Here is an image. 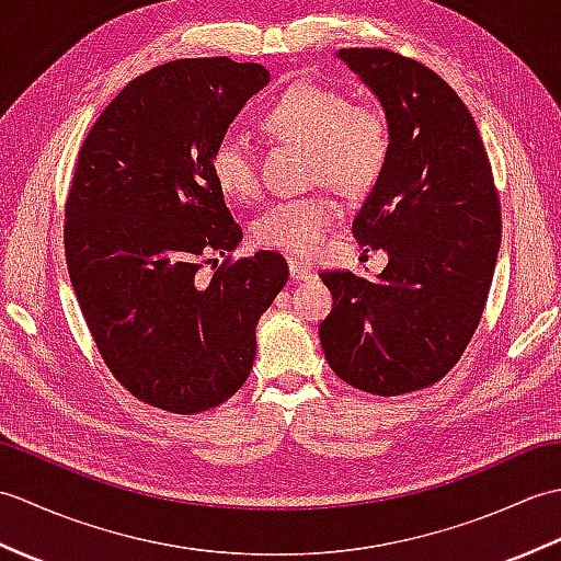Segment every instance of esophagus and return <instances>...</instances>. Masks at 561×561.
<instances>
[{"label": "esophagus", "instance_id": "esophagus-1", "mask_svg": "<svg viewBox=\"0 0 561 561\" xmlns=\"http://www.w3.org/2000/svg\"><path fill=\"white\" fill-rule=\"evenodd\" d=\"M289 274L294 282H301V279H308L313 274V270L306 265V262H296V260H289Z\"/></svg>", "mask_w": 561, "mask_h": 561}]
</instances>
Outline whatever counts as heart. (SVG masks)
Listing matches in <instances>:
<instances>
[{"instance_id": "obj_1", "label": "heart", "mask_w": 561, "mask_h": 561, "mask_svg": "<svg viewBox=\"0 0 561 561\" xmlns=\"http://www.w3.org/2000/svg\"><path fill=\"white\" fill-rule=\"evenodd\" d=\"M260 127L274 139L306 147L308 178L347 197L371 193L390 159L386 111L320 83L284 89L260 113ZM209 173L226 197L250 199L257 193L255 157L233 133L221 135L211 147ZM335 219L337 205L325 195L277 202L253 224V241L287 255H311Z\"/></svg>"}]
</instances>
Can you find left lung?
<instances>
[{
	"label": "left lung",
	"mask_w": 561,
	"mask_h": 561,
	"mask_svg": "<svg viewBox=\"0 0 561 561\" xmlns=\"http://www.w3.org/2000/svg\"><path fill=\"white\" fill-rule=\"evenodd\" d=\"M390 121V159L352 224L383 248L376 279L320 272L332 294L318 335L344 383L374 396L434 386L458 364L486 304L502 207L470 111L434 69L383 47H342Z\"/></svg>",
	"instance_id": "8db88e82"
}]
</instances>
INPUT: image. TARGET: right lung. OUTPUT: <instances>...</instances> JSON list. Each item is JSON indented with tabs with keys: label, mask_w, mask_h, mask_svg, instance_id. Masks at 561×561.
Listing matches in <instances>:
<instances>
[{
	"label": "right lung",
	"mask_w": 561,
	"mask_h": 561,
	"mask_svg": "<svg viewBox=\"0 0 561 561\" xmlns=\"http://www.w3.org/2000/svg\"><path fill=\"white\" fill-rule=\"evenodd\" d=\"M267 83L255 62L173 59L129 81L79 151L69 279L105 366L151 408L197 414L229 400L289 279L272 250L231 260L243 231L209 173L211 147ZM211 254L227 260L205 283L196 272Z\"/></svg>",
	"instance_id": "obj_1"
}]
</instances>
